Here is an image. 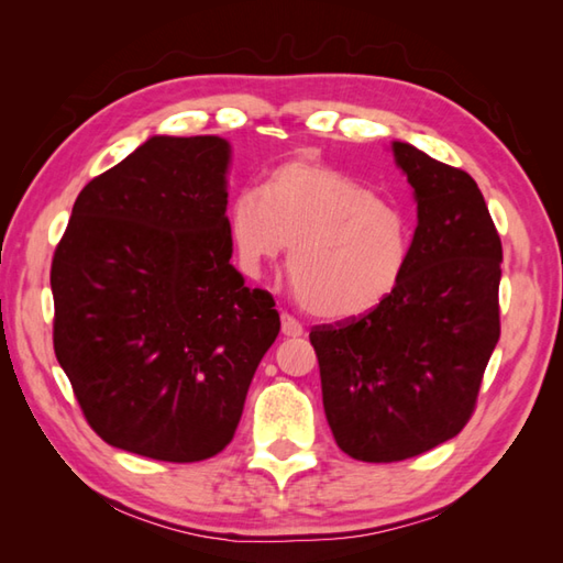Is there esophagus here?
<instances>
[{"label":"esophagus","instance_id":"34e87169","mask_svg":"<svg viewBox=\"0 0 563 563\" xmlns=\"http://www.w3.org/2000/svg\"><path fill=\"white\" fill-rule=\"evenodd\" d=\"M280 329H283V336H302L305 333V329H302V324L300 321H297L295 317H290V314H283L280 317Z\"/></svg>","mask_w":563,"mask_h":563}]
</instances>
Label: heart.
Instances as JSON below:
<instances>
[{"mask_svg": "<svg viewBox=\"0 0 563 563\" xmlns=\"http://www.w3.org/2000/svg\"><path fill=\"white\" fill-rule=\"evenodd\" d=\"M230 234L246 275L290 246L297 297L324 319H351L397 290L411 256V222L373 186L331 169L290 162L263 190L232 198Z\"/></svg>", "mask_w": 563, "mask_h": 563, "instance_id": "heart-1", "label": "heart"}]
</instances>
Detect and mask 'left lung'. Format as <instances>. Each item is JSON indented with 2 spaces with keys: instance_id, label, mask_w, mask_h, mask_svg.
<instances>
[{
  "instance_id": "obj_1",
  "label": "left lung",
  "mask_w": 563,
  "mask_h": 563,
  "mask_svg": "<svg viewBox=\"0 0 563 563\" xmlns=\"http://www.w3.org/2000/svg\"><path fill=\"white\" fill-rule=\"evenodd\" d=\"M391 154L418 218L404 278L373 312L309 333L331 433L363 462L457 435L500 336L504 249L479 186L409 142L394 140Z\"/></svg>"
}]
</instances>
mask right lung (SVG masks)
Wrapping results in <instances>:
<instances>
[{
  "label": "right lung",
  "mask_w": 563,
  "mask_h": 563,
  "mask_svg": "<svg viewBox=\"0 0 563 563\" xmlns=\"http://www.w3.org/2000/svg\"><path fill=\"white\" fill-rule=\"evenodd\" d=\"M218 135L150 140L81 188L51 288L53 343L89 426L113 448L200 462L230 445L280 331L232 258Z\"/></svg>",
  "instance_id": "right-lung-1"
}]
</instances>
